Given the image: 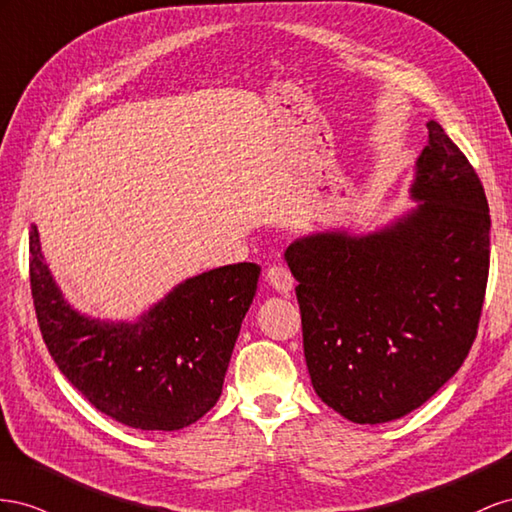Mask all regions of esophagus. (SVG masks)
Returning <instances> with one entry per match:
<instances>
[{
    "label": "esophagus",
    "mask_w": 512,
    "mask_h": 512,
    "mask_svg": "<svg viewBox=\"0 0 512 512\" xmlns=\"http://www.w3.org/2000/svg\"><path fill=\"white\" fill-rule=\"evenodd\" d=\"M266 281L279 291V294H289L294 289V276L283 266H270L266 270Z\"/></svg>",
    "instance_id": "obj_1"
}]
</instances>
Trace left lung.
<instances>
[{
    "label": "left lung",
    "mask_w": 512,
    "mask_h": 512,
    "mask_svg": "<svg viewBox=\"0 0 512 512\" xmlns=\"http://www.w3.org/2000/svg\"><path fill=\"white\" fill-rule=\"evenodd\" d=\"M416 160L418 206L352 236L287 246L304 358L317 397L358 425L414 412L459 371L489 276V206L474 167L437 122Z\"/></svg>",
    "instance_id": "left-lung-1"
}]
</instances>
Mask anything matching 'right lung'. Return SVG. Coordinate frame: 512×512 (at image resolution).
Masks as SVG:
<instances>
[{
	"mask_svg": "<svg viewBox=\"0 0 512 512\" xmlns=\"http://www.w3.org/2000/svg\"><path fill=\"white\" fill-rule=\"evenodd\" d=\"M261 268L233 264L186 279L137 321L81 315L64 300L29 231V283L49 354L96 410L141 431H178L208 414Z\"/></svg>",
	"mask_w": 512,
	"mask_h": 512,
	"instance_id": "obj_1",
	"label": "right lung"
}]
</instances>
